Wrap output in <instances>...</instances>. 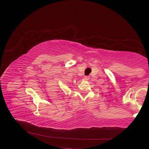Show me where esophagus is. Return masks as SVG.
I'll list each match as a JSON object with an SVG mask.
<instances>
[{
  "label": "esophagus",
  "mask_w": 149,
  "mask_h": 149,
  "mask_svg": "<svg viewBox=\"0 0 149 149\" xmlns=\"http://www.w3.org/2000/svg\"><path fill=\"white\" fill-rule=\"evenodd\" d=\"M84 79H86V80L90 79V76H85L84 77Z\"/></svg>",
  "instance_id": "34e87169"
}]
</instances>
